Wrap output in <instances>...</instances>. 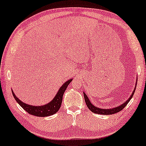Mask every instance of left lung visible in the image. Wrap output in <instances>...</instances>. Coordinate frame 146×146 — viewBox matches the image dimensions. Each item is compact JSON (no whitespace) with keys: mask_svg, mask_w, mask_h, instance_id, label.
Returning a JSON list of instances; mask_svg holds the SVG:
<instances>
[{"mask_svg":"<svg viewBox=\"0 0 146 146\" xmlns=\"http://www.w3.org/2000/svg\"><path fill=\"white\" fill-rule=\"evenodd\" d=\"M137 81H136V84H137ZM136 86H137V85L135 86V90H133L132 95H130V97L128 98V100H126V101H125L123 104H122L121 105L119 106H117V107H115V108H110V109H103V108H98L97 106H95L94 105L92 104V103L90 102L89 99H88V97H87V95H86V93H85L84 92V97L85 102H86L87 107H88V109H89L90 111L93 112V113H96V114H100V115H113V114L117 113H118V112L121 111L122 109H123V108H125V106L128 104V102H130V100H131L132 96H133L134 93H135Z\"/></svg>","mask_w":146,"mask_h":146,"instance_id":"1","label":"left lung"}]
</instances>
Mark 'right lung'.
Here are the masks:
<instances>
[{
	"label": "right lung",
	"mask_w": 146,
	"mask_h": 146,
	"mask_svg": "<svg viewBox=\"0 0 146 146\" xmlns=\"http://www.w3.org/2000/svg\"><path fill=\"white\" fill-rule=\"evenodd\" d=\"M72 79L68 80L67 82H66L64 84H63L62 86L60 87V88L57 93L56 96L54 98L51 100V102H48L46 104L42 106H32L25 104L21 100H20L14 94V91L12 90L13 96L16 101L18 102L22 108L25 110H26L28 113L30 115H34L37 117H47L50 115H53V114L56 113L60 109V106H61L62 102V97L64 93L65 92V90L67 88L68 85L71 83L72 81Z\"/></svg>",
	"instance_id": "add662e5"
}]
</instances>
